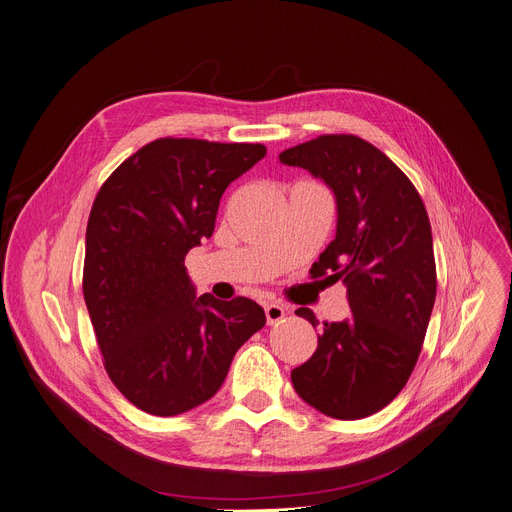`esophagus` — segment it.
Masks as SVG:
<instances>
[{
    "label": "esophagus",
    "mask_w": 512,
    "mask_h": 512,
    "mask_svg": "<svg viewBox=\"0 0 512 512\" xmlns=\"http://www.w3.org/2000/svg\"><path fill=\"white\" fill-rule=\"evenodd\" d=\"M263 308H265V318H267V324H275V322H280V320L286 316V308H284L282 304H277V302H267Z\"/></svg>",
    "instance_id": "esophagus-1"
}]
</instances>
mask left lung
I'll return each instance as SVG.
<instances>
[{
  "label": "left lung",
  "instance_id": "1",
  "mask_svg": "<svg viewBox=\"0 0 512 512\" xmlns=\"http://www.w3.org/2000/svg\"><path fill=\"white\" fill-rule=\"evenodd\" d=\"M324 179L337 198V235L310 277L347 286L351 316L322 322L312 357L292 369L298 396L339 421L382 410L421 355L437 296L431 222L412 181L355 134H322L280 155ZM298 316L312 327L310 308Z\"/></svg>",
  "mask_w": 512,
  "mask_h": 512
}]
</instances>
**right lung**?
I'll use <instances>...</instances> for the list:
<instances>
[{"mask_svg": "<svg viewBox=\"0 0 512 512\" xmlns=\"http://www.w3.org/2000/svg\"><path fill=\"white\" fill-rule=\"evenodd\" d=\"M267 149L259 143L157 138L104 181L85 232L83 298L122 396L155 416L210 400L232 357L265 324L243 296L196 298L185 255L214 232L230 181Z\"/></svg>", "mask_w": 512, "mask_h": 512, "instance_id": "1", "label": "right lung"}]
</instances>
